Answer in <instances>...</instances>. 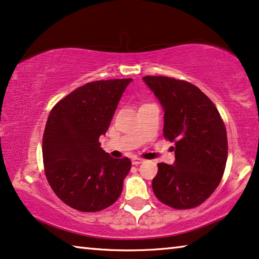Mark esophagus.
I'll return each mask as SVG.
<instances>
[{
	"label": "esophagus",
	"instance_id": "1",
	"mask_svg": "<svg viewBox=\"0 0 259 259\" xmlns=\"http://www.w3.org/2000/svg\"><path fill=\"white\" fill-rule=\"evenodd\" d=\"M141 163H143V159H142V158H138V157L133 158V164L134 165H138V164H141Z\"/></svg>",
	"mask_w": 259,
	"mask_h": 259
}]
</instances>
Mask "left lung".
<instances>
[{"label":"left lung","instance_id":"left-lung-1","mask_svg":"<svg viewBox=\"0 0 259 259\" xmlns=\"http://www.w3.org/2000/svg\"><path fill=\"white\" fill-rule=\"evenodd\" d=\"M164 110L163 135L175 142L172 165L158 163L152 190L174 209L198 206L218 187L228 158L227 129L217 108L197 87L165 76H145Z\"/></svg>","mask_w":259,"mask_h":259}]
</instances>
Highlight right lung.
<instances>
[{
	"mask_svg": "<svg viewBox=\"0 0 259 259\" xmlns=\"http://www.w3.org/2000/svg\"><path fill=\"white\" fill-rule=\"evenodd\" d=\"M131 81L87 83L50 111L42 143L46 176L57 197L76 210L101 211L122 194L131 161L112 158L101 148L98 138L107 133Z\"/></svg>",
	"mask_w": 259,
	"mask_h": 259,
	"instance_id": "1",
	"label": "right lung"
}]
</instances>
